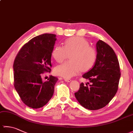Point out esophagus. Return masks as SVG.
<instances>
[{"label":"esophagus","mask_w":133,"mask_h":133,"mask_svg":"<svg viewBox=\"0 0 133 133\" xmlns=\"http://www.w3.org/2000/svg\"><path fill=\"white\" fill-rule=\"evenodd\" d=\"M64 79L66 82H70L71 81V79H68V78H64Z\"/></svg>","instance_id":"34e87169"}]
</instances>
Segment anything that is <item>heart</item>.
I'll use <instances>...</instances> for the list:
<instances>
[{
  "instance_id": "heart-1",
  "label": "heart",
  "mask_w": 133,
  "mask_h": 133,
  "mask_svg": "<svg viewBox=\"0 0 133 133\" xmlns=\"http://www.w3.org/2000/svg\"><path fill=\"white\" fill-rule=\"evenodd\" d=\"M70 55V61L59 64L55 68L57 75L66 78L77 75L81 71L86 72L94 66L97 60V52L86 39L79 36L70 38L64 47L55 46L52 56L58 63H62Z\"/></svg>"
}]
</instances>
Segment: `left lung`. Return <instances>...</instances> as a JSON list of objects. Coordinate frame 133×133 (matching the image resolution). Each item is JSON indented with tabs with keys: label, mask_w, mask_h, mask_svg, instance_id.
<instances>
[{
	"label": "left lung",
	"mask_w": 133,
	"mask_h": 133,
	"mask_svg": "<svg viewBox=\"0 0 133 133\" xmlns=\"http://www.w3.org/2000/svg\"><path fill=\"white\" fill-rule=\"evenodd\" d=\"M97 56L95 65L84 74L91 84H80L75 98L82 106L90 110L103 108L116 94L121 77L119 62L113 49L105 42L97 43Z\"/></svg>",
	"instance_id": "8db88e82"
}]
</instances>
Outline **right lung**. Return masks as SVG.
I'll list each match as a JSON object with an SVG mask.
<instances>
[{
  "label": "right lung",
  "instance_id": "right-lung-1",
  "mask_svg": "<svg viewBox=\"0 0 133 133\" xmlns=\"http://www.w3.org/2000/svg\"><path fill=\"white\" fill-rule=\"evenodd\" d=\"M55 37L44 34L33 38L21 48L14 61V87L22 101L31 108L44 106L53 95L58 78L50 75L43 82L41 76L51 71Z\"/></svg>",
  "mask_w": 133,
  "mask_h": 133
}]
</instances>
